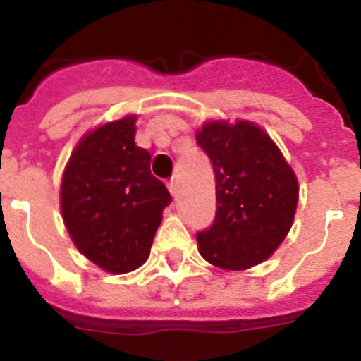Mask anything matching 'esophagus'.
<instances>
[{
    "instance_id": "obj_1",
    "label": "esophagus",
    "mask_w": 361,
    "mask_h": 361,
    "mask_svg": "<svg viewBox=\"0 0 361 361\" xmlns=\"http://www.w3.org/2000/svg\"><path fill=\"white\" fill-rule=\"evenodd\" d=\"M168 190H170L171 195L177 197V193H178V186H177V180H175V178H170V183H168Z\"/></svg>"
}]
</instances>
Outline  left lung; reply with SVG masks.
Returning a JSON list of instances; mask_svg holds the SVG:
<instances>
[{"mask_svg": "<svg viewBox=\"0 0 361 361\" xmlns=\"http://www.w3.org/2000/svg\"><path fill=\"white\" fill-rule=\"evenodd\" d=\"M197 145L213 164L216 215L197 233L199 253L222 269H250L288 237L298 204V180L279 146L250 121H209Z\"/></svg>", "mask_w": 361, "mask_h": 361, "instance_id": "8db88e82", "label": "left lung"}]
</instances>
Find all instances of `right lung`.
Here are the masks:
<instances>
[{
	"label": "right lung",
	"mask_w": 361,
	"mask_h": 361,
	"mask_svg": "<svg viewBox=\"0 0 361 361\" xmlns=\"http://www.w3.org/2000/svg\"><path fill=\"white\" fill-rule=\"evenodd\" d=\"M137 116L101 124L81 137L61 180V215L79 251L123 275L148 260L170 191L135 145Z\"/></svg>",
	"instance_id": "1"
}]
</instances>
